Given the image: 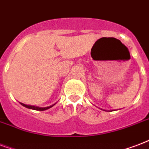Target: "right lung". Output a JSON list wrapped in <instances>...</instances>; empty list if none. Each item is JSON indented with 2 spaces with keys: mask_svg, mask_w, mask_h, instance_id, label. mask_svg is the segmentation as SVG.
<instances>
[{
  "mask_svg": "<svg viewBox=\"0 0 149 149\" xmlns=\"http://www.w3.org/2000/svg\"><path fill=\"white\" fill-rule=\"evenodd\" d=\"M22 105H23L25 107L28 108V109H33V110H38V111H44V110H46V109H48L50 108H52V106H54V105H51L49 107H44V108H40V107H37V106H33V105H25L23 103H21Z\"/></svg>",
  "mask_w": 149,
  "mask_h": 149,
  "instance_id": "add662e5",
  "label": "right lung"
}]
</instances>
